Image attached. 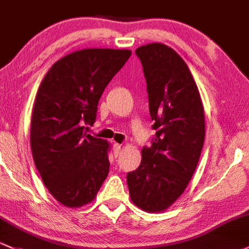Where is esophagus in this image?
Here are the masks:
<instances>
[{
    "label": "esophagus",
    "instance_id": "1",
    "mask_svg": "<svg viewBox=\"0 0 249 249\" xmlns=\"http://www.w3.org/2000/svg\"><path fill=\"white\" fill-rule=\"evenodd\" d=\"M113 151H114V156L119 157L120 152H121V145L120 143H114L113 145Z\"/></svg>",
    "mask_w": 249,
    "mask_h": 249
}]
</instances>
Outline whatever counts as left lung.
<instances>
[{
  "label": "left lung",
  "mask_w": 249,
  "mask_h": 249,
  "mask_svg": "<svg viewBox=\"0 0 249 249\" xmlns=\"http://www.w3.org/2000/svg\"><path fill=\"white\" fill-rule=\"evenodd\" d=\"M143 68L156 136L141 151L140 166L127 175L132 202L160 213L177 200L196 170L205 136L204 108L186 63L159 42L135 50Z\"/></svg>",
  "instance_id": "left-lung-1"
}]
</instances>
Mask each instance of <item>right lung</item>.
Listing matches in <instances>:
<instances>
[{"label":"right lung","mask_w":249,"mask_h":249,"mask_svg":"<svg viewBox=\"0 0 249 249\" xmlns=\"http://www.w3.org/2000/svg\"><path fill=\"white\" fill-rule=\"evenodd\" d=\"M132 51L84 49L55 61L40 84L31 120L34 164L60 204L92 202L109 173V143L87 134L101 96Z\"/></svg>","instance_id":"add662e5"}]
</instances>
